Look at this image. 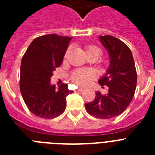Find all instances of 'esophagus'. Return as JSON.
<instances>
[{"mask_svg":"<svg viewBox=\"0 0 155 155\" xmlns=\"http://www.w3.org/2000/svg\"><path fill=\"white\" fill-rule=\"evenodd\" d=\"M76 91H77V92H83V91H84V88H82V87H79Z\"/></svg>","mask_w":155,"mask_h":155,"instance_id":"obj_1","label":"esophagus"}]
</instances>
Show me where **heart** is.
<instances>
[{
	"label": "heart",
	"mask_w": 155,
	"mask_h": 155,
	"mask_svg": "<svg viewBox=\"0 0 155 155\" xmlns=\"http://www.w3.org/2000/svg\"><path fill=\"white\" fill-rule=\"evenodd\" d=\"M93 49H98V48L90 46V47H87V51ZM68 51H69V49L66 53V55L68 54ZM93 77H94L93 72H92L91 71L84 70V69H79V70L75 71L71 75V79L73 82L77 85H80V86L87 85L93 79Z\"/></svg>",
	"instance_id": "heart-1"
}]
</instances>
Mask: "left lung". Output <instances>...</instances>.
I'll use <instances>...</instances> for the list:
<instances>
[{
    "instance_id": "1",
    "label": "left lung",
    "mask_w": 155,
    "mask_h": 155,
    "mask_svg": "<svg viewBox=\"0 0 155 155\" xmlns=\"http://www.w3.org/2000/svg\"><path fill=\"white\" fill-rule=\"evenodd\" d=\"M100 41L108 52L110 65L98 81L108 87L107 94L96 92L93 101L85 104L86 110L97 118L109 119L120 115L127 108L134 96L137 71L132 52L126 45L111 35L100 36Z\"/></svg>"
}]
</instances>
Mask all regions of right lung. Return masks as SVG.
Returning a JSON list of instances; mask_svg holds the SVG:
<instances>
[{"instance_id":"1","label":"right lung","mask_w":155,"mask_h":155,"mask_svg":"<svg viewBox=\"0 0 155 155\" xmlns=\"http://www.w3.org/2000/svg\"><path fill=\"white\" fill-rule=\"evenodd\" d=\"M72 38L47 35L32 41L21 63L20 90L29 110L44 119L57 117L65 111L66 97L73 91L67 84L56 89L51 77L60 67Z\"/></svg>"}]
</instances>
